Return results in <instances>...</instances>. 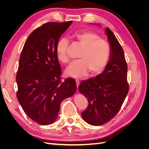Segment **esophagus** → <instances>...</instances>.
Returning a JSON list of instances; mask_svg holds the SVG:
<instances>
[{"label": "esophagus", "mask_w": 149, "mask_h": 149, "mask_svg": "<svg viewBox=\"0 0 149 149\" xmlns=\"http://www.w3.org/2000/svg\"><path fill=\"white\" fill-rule=\"evenodd\" d=\"M76 86H77V88H78L79 85V81L78 79H76Z\"/></svg>", "instance_id": "34e87169"}]
</instances>
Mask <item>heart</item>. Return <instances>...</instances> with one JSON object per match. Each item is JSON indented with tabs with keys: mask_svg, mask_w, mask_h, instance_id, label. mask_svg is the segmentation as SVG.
Wrapping results in <instances>:
<instances>
[{
	"mask_svg": "<svg viewBox=\"0 0 149 149\" xmlns=\"http://www.w3.org/2000/svg\"><path fill=\"white\" fill-rule=\"evenodd\" d=\"M73 38L83 47L78 58L67 68L66 74L79 78L90 71L91 74L100 73L104 70L110 59L111 48L106 40L91 31H81L72 35ZM69 42L66 38L58 40L56 46V55L58 60L64 63L69 61L66 48Z\"/></svg>",
	"mask_w": 149,
	"mask_h": 149,
	"instance_id": "b5f03b06",
	"label": "heart"
}]
</instances>
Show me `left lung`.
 <instances>
[{
    "mask_svg": "<svg viewBox=\"0 0 149 149\" xmlns=\"http://www.w3.org/2000/svg\"><path fill=\"white\" fill-rule=\"evenodd\" d=\"M106 33L111 48L109 61L101 74L83 81L78 88L89 102L86 109L81 112L82 118L92 125L104 124L113 118L119 111L129 89L123 49L108 27Z\"/></svg>",
    "mask_w": 149,
    "mask_h": 149,
    "instance_id": "8db88e82",
    "label": "left lung"
}]
</instances>
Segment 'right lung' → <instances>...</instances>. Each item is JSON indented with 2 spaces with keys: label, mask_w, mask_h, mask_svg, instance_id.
Masks as SVG:
<instances>
[{
  "label": "right lung",
  "mask_w": 149,
  "mask_h": 149,
  "mask_svg": "<svg viewBox=\"0 0 149 149\" xmlns=\"http://www.w3.org/2000/svg\"><path fill=\"white\" fill-rule=\"evenodd\" d=\"M73 21L48 22L29 36L21 53L16 76L17 97L29 118L43 125L53 123L60 104L76 91L74 78L61 82L56 46Z\"/></svg>",
  "instance_id": "right-lung-1"
}]
</instances>
